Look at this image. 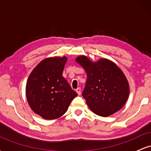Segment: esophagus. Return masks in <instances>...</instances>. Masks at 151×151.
I'll return each instance as SVG.
<instances>
[{
    "label": "esophagus",
    "mask_w": 151,
    "mask_h": 151,
    "mask_svg": "<svg viewBox=\"0 0 151 151\" xmlns=\"http://www.w3.org/2000/svg\"><path fill=\"white\" fill-rule=\"evenodd\" d=\"M76 92L78 93V95H81V89H80V88H77V89H76Z\"/></svg>",
    "instance_id": "34e87169"
}]
</instances>
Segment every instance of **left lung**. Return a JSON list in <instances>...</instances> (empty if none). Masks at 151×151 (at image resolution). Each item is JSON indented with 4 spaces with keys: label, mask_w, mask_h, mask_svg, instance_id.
<instances>
[{
    "label": "left lung",
    "mask_w": 151,
    "mask_h": 151,
    "mask_svg": "<svg viewBox=\"0 0 151 151\" xmlns=\"http://www.w3.org/2000/svg\"><path fill=\"white\" fill-rule=\"evenodd\" d=\"M76 62L86 73V82L82 92L91 111L100 116H109L119 111L129 98V84L125 74L108 59L93 62L84 55Z\"/></svg>",
    "instance_id": "obj_1"
}]
</instances>
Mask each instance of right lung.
<instances>
[{
  "instance_id": "right-lung-1",
  "label": "right lung",
  "mask_w": 151,
  "mask_h": 151,
  "mask_svg": "<svg viewBox=\"0 0 151 151\" xmlns=\"http://www.w3.org/2000/svg\"><path fill=\"white\" fill-rule=\"evenodd\" d=\"M67 58H48L32 71L26 84V97L32 111L46 120L61 117L77 93L62 77Z\"/></svg>"
}]
</instances>
